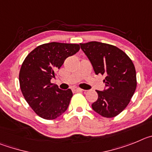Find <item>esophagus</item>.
Here are the masks:
<instances>
[{
	"label": "esophagus",
	"mask_w": 152,
	"mask_h": 152,
	"mask_svg": "<svg viewBox=\"0 0 152 152\" xmlns=\"http://www.w3.org/2000/svg\"><path fill=\"white\" fill-rule=\"evenodd\" d=\"M74 91H78V92H82V91H86V90L82 89V88H75Z\"/></svg>",
	"instance_id": "1"
}]
</instances>
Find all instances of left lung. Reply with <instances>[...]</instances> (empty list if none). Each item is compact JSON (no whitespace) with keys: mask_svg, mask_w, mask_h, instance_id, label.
<instances>
[{"mask_svg":"<svg viewBox=\"0 0 152 152\" xmlns=\"http://www.w3.org/2000/svg\"><path fill=\"white\" fill-rule=\"evenodd\" d=\"M95 74L106 77L103 91L91 107L102 117L110 118L121 113L130 102L136 88V73L132 61L116 46L98 42L79 44Z\"/></svg>","mask_w":152,"mask_h":152,"instance_id":"left-lung-1","label":"left lung"}]
</instances>
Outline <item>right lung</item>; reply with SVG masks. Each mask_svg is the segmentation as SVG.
Returning a JSON list of instances; mask_svg holds the SVG:
<instances>
[{
    "label": "right lung",
    "mask_w": 152,
    "mask_h": 152,
    "mask_svg": "<svg viewBox=\"0 0 152 152\" xmlns=\"http://www.w3.org/2000/svg\"><path fill=\"white\" fill-rule=\"evenodd\" d=\"M77 44L50 42L35 48L20 69V85L27 103L42 118L54 120L68 108L73 92L50 83L57 69L69 56L79 50Z\"/></svg>",
    "instance_id": "1"
}]
</instances>
